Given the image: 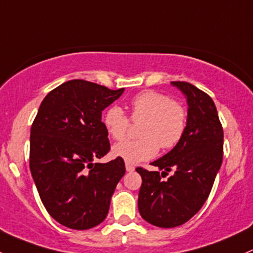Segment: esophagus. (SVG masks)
<instances>
[{
  "mask_svg": "<svg viewBox=\"0 0 253 253\" xmlns=\"http://www.w3.org/2000/svg\"><path fill=\"white\" fill-rule=\"evenodd\" d=\"M126 170L127 171H133V170H134V166H132L131 163H126Z\"/></svg>",
  "mask_w": 253,
  "mask_h": 253,
  "instance_id": "esophagus-1",
  "label": "esophagus"
}]
</instances>
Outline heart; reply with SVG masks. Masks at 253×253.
<instances>
[{
    "label": "heart",
    "mask_w": 253,
    "mask_h": 253,
    "mask_svg": "<svg viewBox=\"0 0 253 253\" xmlns=\"http://www.w3.org/2000/svg\"><path fill=\"white\" fill-rule=\"evenodd\" d=\"M133 122H143L141 139L126 140L116 144L113 155L127 163H138L157 155L158 149L170 150L180 143L187 127V112L180 102L157 91H144L129 103ZM103 125L114 140H124L128 134V116L118 105L105 110Z\"/></svg>",
    "instance_id": "1"
}]
</instances>
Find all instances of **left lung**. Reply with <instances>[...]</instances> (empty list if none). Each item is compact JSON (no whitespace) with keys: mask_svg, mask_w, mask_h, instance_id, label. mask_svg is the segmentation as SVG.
Masks as SVG:
<instances>
[{"mask_svg":"<svg viewBox=\"0 0 253 253\" xmlns=\"http://www.w3.org/2000/svg\"><path fill=\"white\" fill-rule=\"evenodd\" d=\"M187 99V127L173 150L151 165L138 167L141 182L138 209L141 217L161 228H173L193 217L209 197L223 157V128L211 97L186 82H171ZM173 170L168 180L162 177Z\"/></svg>","mask_w":253,"mask_h":253,"instance_id":"1","label":"left lung"}]
</instances>
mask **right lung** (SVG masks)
<instances>
[{
	"label": "right lung",
	"instance_id": "add662e5",
	"mask_svg": "<svg viewBox=\"0 0 253 253\" xmlns=\"http://www.w3.org/2000/svg\"><path fill=\"white\" fill-rule=\"evenodd\" d=\"M125 88L110 90L82 79L50 91L30 135V169L42 203L54 220L72 229L104 221L125 162L93 163L110 150L102 112Z\"/></svg>",
	"mask_w": 253,
	"mask_h": 253
}]
</instances>
